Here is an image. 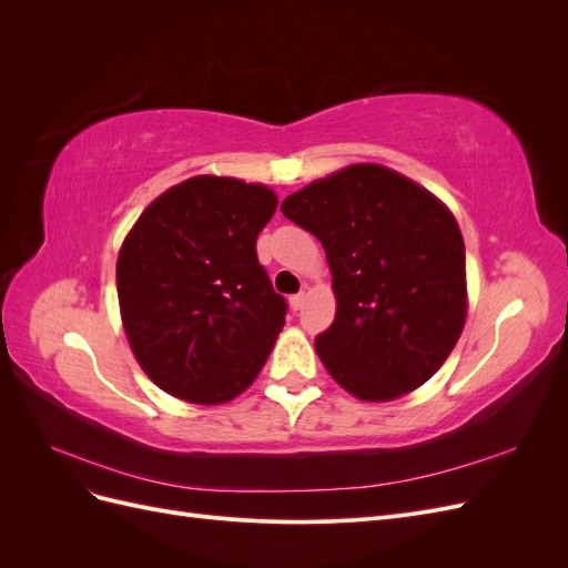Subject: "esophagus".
Segmentation results:
<instances>
[{"instance_id": "34e87169", "label": "esophagus", "mask_w": 568, "mask_h": 568, "mask_svg": "<svg viewBox=\"0 0 568 568\" xmlns=\"http://www.w3.org/2000/svg\"><path fill=\"white\" fill-rule=\"evenodd\" d=\"M288 303H291V311L298 313L301 307L305 305V294H296V296H291V298H288Z\"/></svg>"}]
</instances>
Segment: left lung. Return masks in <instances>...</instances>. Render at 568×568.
Listing matches in <instances>:
<instances>
[{
  "label": "left lung",
  "instance_id": "left-lung-1",
  "mask_svg": "<svg viewBox=\"0 0 568 568\" xmlns=\"http://www.w3.org/2000/svg\"><path fill=\"white\" fill-rule=\"evenodd\" d=\"M282 213L320 239L336 317L315 338L336 384L384 403L419 388L467 320V263L455 215L417 182L374 163L315 180Z\"/></svg>",
  "mask_w": 568,
  "mask_h": 568
}]
</instances>
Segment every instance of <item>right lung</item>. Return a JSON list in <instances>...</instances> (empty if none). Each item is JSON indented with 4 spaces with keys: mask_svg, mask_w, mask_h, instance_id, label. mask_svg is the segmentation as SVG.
I'll use <instances>...</instances> for the list:
<instances>
[{
    "mask_svg": "<svg viewBox=\"0 0 568 568\" xmlns=\"http://www.w3.org/2000/svg\"><path fill=\"white\" fill-rule=\"evenodd\" d=\"M277 211L263 184L199 175L170 186L118 253L120 317L149 379L186 403L246 390L277 341L286 301L257 263Z\"/></svg>",
    "mask_w": 568,
    "mask_h": 568,
    "instance_id": "obj_1",
    "label": "right lung"
}]
</instances>
